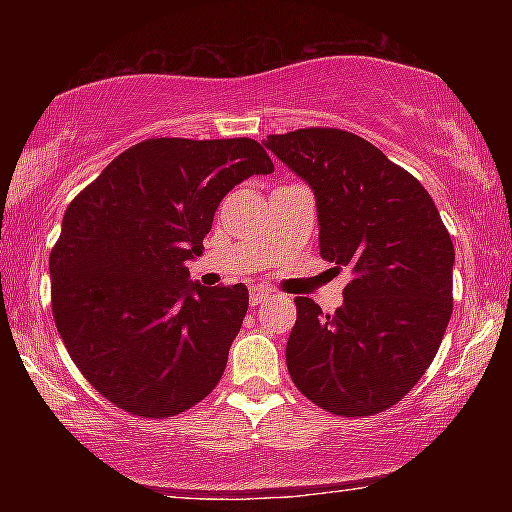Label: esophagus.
I'll return each instance as SVG.
<instances>
[{"mask_svg":"<svg viewBox=\"0 0 512 512\" xmlns=\"http://www.w3.org/2000/svg\"><path fill=\"white\" fill-rule=\"evenodd\" d=\"M270 296H272V293L268 289H263V286H254V289L249 291V303L256 307V305H261L263 300H268Z\"/></svg>","mask_w":512,"mask_h":512,"instance_id":"esophagus-1","label":"esophagus"}]
</instances>
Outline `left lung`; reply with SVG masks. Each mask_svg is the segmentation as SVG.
Masks as SVG:
<instances>
[{
  "instance_id": "1",
  "label": "left lung",
  "mask_w": 512,
  "mask_h": 512,
  "mask_svg": "<svg viewBox=\"0 0 512 512\" xmlns=\"http://www.w3.org/2000/svg\"><path fill=\"white\" fill-rule=\"evenodd\" d=\"M263 144L312 188L321 258L354 275L333 314L296 298L291 380L333 415L387 410L431 366L450 324L454 247L438 207L410 172L352 132L305 128Z\"/></svg>"
}]
</instances>
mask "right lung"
Segmentation results:
<instances>
[{
    "label": "right lung",
    "instance_id": "1",
    "mask_svg": "<svg viewBox=\"0 0 512 512\" xmlns=\"http://www.w3.org/2000/svg\"><path fill=\"white\" fill-rule=\"evenodd\" d=\"M275 165L254 139H146L69 202L51 251L53 317L69 356L104 398L139 417L200 403L228 363L249 307L244 284L202 286L219 202Z\"/></svg>",
    "mask_w": 512,
    "mask_h": 512
}]
</instances>
